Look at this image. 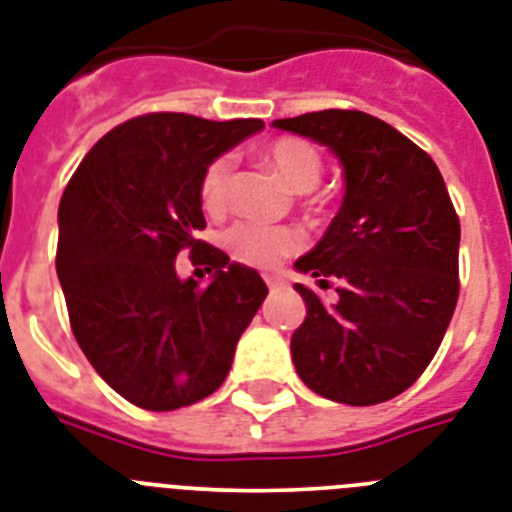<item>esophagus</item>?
Returning a JSON list of instances; mask_svg holds the SVG:
<instances>
[{
  "mask_svg": "<svg viewBox=\"0 0 512 512\" xmlns=\"http://www.w3.org/2000/svg\"><path fill=\"white\" fill-rule=\"evenodd\" d=\"M266 280V285H269V290H282V287H285V277H282V274H266L264 277Z\"/></svg>",
  "mask_w": 512,
  "mask_h": 512,
  "instance_id": "obj_1",
  "label": "esophagus"
}]
</instances>
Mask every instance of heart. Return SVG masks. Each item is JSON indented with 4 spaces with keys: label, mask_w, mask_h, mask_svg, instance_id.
Returning <instances> with one entry per match:
<instances>
[{
    "label": "heart",
    "mask_w": 512,
    "mask_h": 512,
    "mask_svg": "<svg viewBox=\"0 0 512 512\" xmlns=\"http://www.w3.org/2000/svg\"><path fill=\"white\" fill-rule=\"evenodd\" d=\"M264 164H269L287 185L298 193L314 190L322 177V156L308 141L301 138H277L261 151ZM232 162L219 156L206 167L201 177V204L209 211H219L230 198ZM303 243V235L295 227L266 225V222H238L225 232L227 251L243 264L274 266L282 256H290Z\"/></svg>",
    "instance_id": "heart-1"
}]
</instances>
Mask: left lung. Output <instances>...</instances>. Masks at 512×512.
<instances>
[{
  "label": "left lung",
  "mask_w": 512,
  "mask_h": 512,
  "mask_svg": "<svg viewBox=\"0 0 512 512\" xmlns=\"http://www.w3.org/2000/svg\"><path fill=\"white\" fill-rule=\"evenodd\" d=\"M340 159L345 196L324 238L295 261L337 301L295 285L306 319L290 350L322 398L377 405L416 382L458 303L460 222L432 156L366 112L324 109L274 120Z\"/></svg>",
  "instance_id": "1"
}]
</instances>
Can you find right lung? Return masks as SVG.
<instances>
[{"label": "right lung", "instance_id": "add662e5", "mask_svg": "<svg viewBox=\"0 0 512 512\" xmlns=\"http://www.w3.org/2000/svg\"><path fill=\"white\" fill-rule=\"evenodd\" d=\"M261 120L156 112L109 130L59 201L57 277L80 350L104 382L146 411H175L219 390L240 335L266 298L251 266L196 238L201 177ZM191 248L212 274L176 277Z\"/></svg>", "mask_w": 512, "mask_h": 512}]
</instances>
